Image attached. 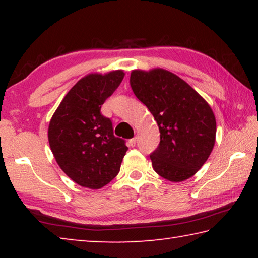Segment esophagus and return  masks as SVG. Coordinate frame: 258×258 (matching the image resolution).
Returning <instances> with one entry per match:
<instances>
[{
  "label": "esophagus",
  "instance_id": "1",
  "mask_svg": "<svg viewBox=\"0 0 258 258\" xmlns=\"http://www.w3.org/2000/svg\"><path fill=\"white\" fill-rule=\"evenodd\" d=\"M137 141H138V139H137V138H133V139H131L130 141H128V145H130L131 147H134L135 145H137Z\"/></svg>",
  "mask_w": 258,
  "mask_h": 258
}]
</instances>
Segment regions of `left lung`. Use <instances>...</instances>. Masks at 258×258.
<instances>
[{
	"instance_id": "left-lung-1",
	"label": "left lung",
	"mask_w": 258,
	"mask_h": 258,
	"mask_svg": "<svg viewBox=\"0 0 258 258\" xmlns=\"http://www.w3.org/2000/svg\"><path fill=\"white\" fill-rule=\"evenodd\" d=\"M130 83L159 127V146L150 155L155 172L172 182L194 176L215 145L212 108L186 82L165 69L133 71Z\"/></svg>"
}]
</instances>
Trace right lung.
I'll use <instances>...</instances> for the list:
<instances>
[{
	"instance_id": "add662e5",
	"label": "right lung",
	"mask_w": 258,
	"mask_h": 258,
	"mask_svg": "<svg viewBox=\"0 0 258 258\" xmlns=\"http://www.w3.org/2000/svg\"><path fill=\"white\" fill-rule=\"evenodd\" d=\"M123 71L89 74L66 94L49 125L52 154L66 175L81 186L100 189L119 173L128 148L113 135L101 106L124 78Z\"/></svg>"
}]
</instances>
